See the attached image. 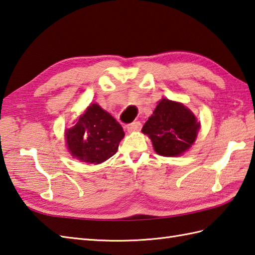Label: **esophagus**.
Masks as SVG:
<instances>
[{"mask_svg":"<svg viewBox=\"0 0 255 255\" xmlns=\"http://www.w3.org/2000/svg\"><path fill=\"white\" fill-rule=\"evenodd\" d=\"M128 131V132H135V131H139V129L141 128V123L139 121H135L131 124H128V126L127 127Z\"/></svg>","mask_w":255,"mask_h":255,"instance_id":"34e87169","label":"esophagus"}]
</instances>
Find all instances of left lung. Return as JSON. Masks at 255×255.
Instances as JSON below:
<instances>
[{"mask_svg":"<svg viewBox=\"0 0 255 255\" xmlns=\"http://www.w3.org/2000/svg\"><path fill=\"white\" fill-rule=\"evenodd\" d=\"M200 122L183 104L161 99L141 132L151 139L154 150L164 157L179 156L196 140Z\"/></svg>","mask_w":255,"mask_h":255,"instance_id":"8db88e82","label":"left lung"}]
</instances>
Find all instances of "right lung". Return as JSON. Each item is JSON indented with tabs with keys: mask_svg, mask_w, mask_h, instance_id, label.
<instances>
[{
	"mask_svg": "<svg viewBox=\"0 0 255 255\" xmlns=\"http://www.w3.org/2000/svg\"><path fill=\"white\" fill-rule=\"evenodd\" d=\"M71 156L86 163H102L117 152L124 132L121 124L99 105L91 104L76 126L65 132Z\"/></svg>",
	"mask_w": 255,
	"mask_h": 255,
	"instance_id": "add662e5",
	"label": "right lung"
}]
</instances>
